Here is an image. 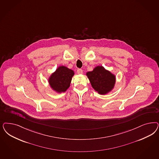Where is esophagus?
<instances>
[{"instance_id":"1","label":"esophagus","mask_w":159,"mask_h":159,"mask_svg":"<svg viewBox=\"0 0 159 159\" xmlns=\"http://www.w3.org/2000/svg\"><path fill=\"white\" fill-rule=\"evenodd\" d=\"M77 73H78V74L81 75V74H82L83 71H82V70H81V69H78L77 70Z\"/></svg>"}]
</instances>
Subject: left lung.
<instances>
[{
  "mask_svg": "<svg viewBox=\"0 0 159 159\" xmlns=\"http://www.w3.org/2000/svg\"><path fill=\"white\" fill-rule=\"evenodd\" d=\"M92 87L101 95H106L113 89L116 83V76L102 66L95 67L92 71L86 73Z\"/></svg>",
  "mask_w": 159,
  "mask_h": 159,
  "instance_id": "obj_1",
  "label": "left lung"
}]
</instances>
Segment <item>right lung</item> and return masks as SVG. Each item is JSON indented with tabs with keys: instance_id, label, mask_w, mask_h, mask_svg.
<instances>
[{
	"instance_id": "1",
	"label": "right lung",
	"mask_w": 159,
	"mask_h": 159,
	"mask_svg": "<svg viewBox=\"0 0 159 159\" xmlns=\"http://www.w3.org/2000/svg\"><path fill=\"white\" fill-rule=\"evenodd\" d=\"M74 71L66 66H61L48 77V82L52 90L61 93L66 92L70 86Z\"/></svg>"
}]
</instances>
